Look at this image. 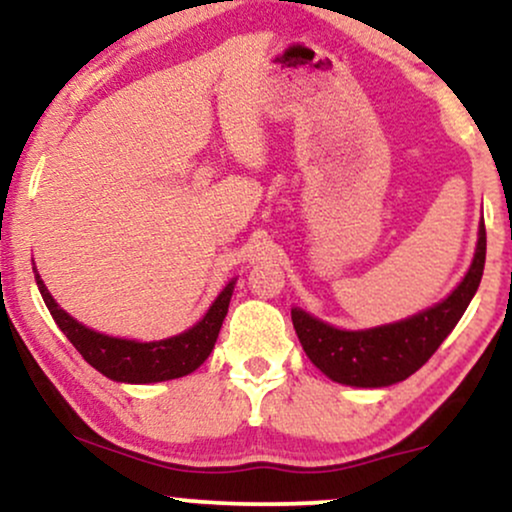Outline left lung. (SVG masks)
<instances>
[{"mask_svg":"<svg viewBox=\"0 0 512 512\" xmlns=\"http://www.w3.org/2000/svg\"><path fill=\"white\" fill-rule=\"evenodd\" d=\"M486 262V228L481 223L472 267L443 303L424 313L373 327L366 332H346L315 320L293 308L291 320L303 351L334 383L354 387H387L407 380L438 351L443 339L455 330L469 301L477 293Z\"/></svg>","mask_w":512,"mask_h":512,"instance_id":"8db88e82","label":"left lung"}]
</instances>
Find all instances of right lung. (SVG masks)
Listing matches in <instances>:
<instances>
[{
	"instance_id": "obj_1",
	"label": "right lung",
	"mask_w": 512,
	"mask_h": 512,
	"mask_svg": "<svg viewBox=\"0 0 512 512\" xmlns=\"http://www.w3.org/2000/svg\"><path fill=\"white\" fill-rule=\"evenodd\" d=\"M35 284H38L40 296L48 305L50 315L55 317L60 330L67 334L74 349L84 356L86 363L101 370L105 378L117 380V383H161V380L182 378V375L192 373L207 361L216 344V337H219L223 317L228 313V303H231L236 281H231L219 293L209 313L192 330L182 332L178 337L163 339V342L149 344L105 337L101 332L88 330L55 303V298L45 289L38 272H35Z\"/></svg>"
}]
</instances>
